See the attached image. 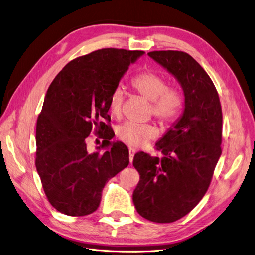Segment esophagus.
I'll list each match as a JSON object with an SVG mask.
<instances>
[{
    "label": "esophagus",
    "instance_id": "34e87169",
    "mask_svg": "<svg viewBox=\"0 0 255 255\" xmlns=\"http://www.w3.org/2000/svg\"><path fill=\"white\" fill-rule=\"evenodd\" d=\"M135 153H136V152H135L134 149H129V150H128V156H129V161H130V163H132V161H133Z\"/></svg>",
    "mask_w": 255,
    "mask_h": 255
}]
</instances>
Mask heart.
I'll list each match as a JSON object with an SVG mask.
<instances>
[{
  "label": "heart",
  "mask_w": 255,
  "mask_h": 255,
  "mask_svg": "<svg viewBox=\"0 0 255 255\" xmlns=\"http://www.w3.org/2000/svg\"><path fill=\"white\" fill-rule=\"evenodd\" d=\"M134 90L146 101L151 102V114L161 126L168 127L179 117L183 107V97L175 87L167 86V82L158 73L148 70L140 72L130 81ZM123 91L115 88L109 101L111 113L119 117L122 112ZM119 139L132 148H140L157 137V128L152 125H137L126 122L116 129Z\"/></svg>",
  "instance_id": "b5f03b06"
}]
</instances>
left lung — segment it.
Masks as SVG:
<instances>
[{"mask_svg": "<svg viewBox=\"0 0 255 255\" xmlns=\"http://www.w3.org/2000/svg\"><path fill=\"white\" fill-rule=\"evenodd\" d=\"M148 55L180 82L185 109L156 142L160 157L135 154L133 166L140 180L133 202L141 217L170 223L187 215L210 187L222 152V111L213 81L189 54L168 50Z\"/></svg>", "mask_w": 255, "mask_h": 255, "instance_id": "8db88e82", "label": "left lung"}]
</instances>
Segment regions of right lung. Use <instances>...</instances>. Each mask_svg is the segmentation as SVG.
Here are the masks:
<instances>
[{"instance_id":"1","label":"right lung","mask_w":255,"mask_h":255,"mask_svg":"<svg viewBox=\"0 0 255 255\" xmlns=\"http://www.w3.org/2000/svg\"><path fill=\"white\" fill-rule=\"evenodd\" d=\"M143 51L106 48L68 63L51 83L36 126V168L51 205L68 216L98 210L106 182L128 167V150L111 142L109 101L130 63ZM103 139L89 153L87 137Z\"/></svg>"}]
</instances>
